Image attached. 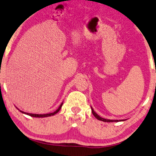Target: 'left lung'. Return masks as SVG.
Listing matches in <instances>:
<instances>
[{"label": "left lung", "mask_w": 156, "mask_h": 156, "mask_svg": "<svg viewBox=\"0 0 156 156\" xmlns=\"http://www.w3.org/2000/svg\"><path fill=\"white\" fill-rule=\"evenodd\" d=\"M91 110H92V113L93 114V115L95 116V118H97L98 120H101V121H103V122H108V123H110V122H118V121H124V120H110V119H105V118H101V116L98 115V114L95 113V112L94 111V110H93V108L92 107H91Z\"/></svg>", "instance_id": "obj_1"}]
</instances>
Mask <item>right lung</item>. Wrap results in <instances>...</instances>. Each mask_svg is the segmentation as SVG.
Segmentation results:
<instances>
[{"label": "right lung", "instance_id": "1", "mask_svg": "<svg viewBox=\"0 0 156 156\" xmlns=\"http://www.w3.org/2000/svg\"><path fill=\"white\" fill-rule=\"evenodd\" d=\"M63 103H62L61 105H60V106L58 107V108L56 111L53 112V113H46V114H36V113H26V112L24 111H20V110H19L18 108L17 107H16V108H17L18 111H19L20 113H23V114H26V115H30L31 116V117H34V118H45V117H49V116H52V115H54L55 114H56L57 113H58V111L61 110L62 105H63Z\"/></svg>", "mask_w": 156, "mask_h": 156}]
</instances>
